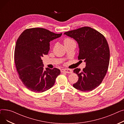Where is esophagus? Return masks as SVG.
<instances>
[{
  "mask_svg": "<svg viewBox=\"0 0 124 124\" xmlns=\"http://www.w3.org/2000/svg\"><path fill=\"white\" fill-rule=\"evenodd\" d=\"M61 72H65L67 73H72V71L71 69H62L61 70Z\"/></svg>",
  "mask_w": 124,
  "mask_h": 124,
  "instance_id": "34e87169",
  "label": "esophagus"
}]
</instances>
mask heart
I'll use <instances>...</instances> for the list:
<instances>
[{
    "instance_id": "1",
    "label": "heart",
    "mask_w": 124,
    "mask_h": 124,
    "mask_svg": "<svg viewBox=\"0 0 124 124\" xmlns=\"http://www.w3.org/2000/svg\"><path fill=\"white\" fill-rule=\"evenodd\" d=\"M71 41H72V40H71V39H70L69 38H66V39H64V44H66V43H68V42H70Z\"/></svg>"
}]
</instances>
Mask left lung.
Here are the masks:
<instances>
[{
	"mask_svg": "<svg viewBox=\"0 0 124 124\" xmlns=\"http://www.w3.org/2000/svg\"><path fill=\"white\" fill-rule=\"evenodd\" d=\"M73 38L79 48L78 60H84L86 66L80 71L76 68L73 72L78 80L73 86L81 92H88L99 86L106 76L109 62V49L104 36L88 27L64 32Z\"/></svg>",
	"mask_w": 124,
	"mask_h": 124,
	"instance_id": "obj_1",
	"label": "left lung"
}]
</instances>
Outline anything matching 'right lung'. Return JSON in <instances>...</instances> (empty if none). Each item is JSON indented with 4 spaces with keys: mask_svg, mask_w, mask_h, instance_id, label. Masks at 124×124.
I'll use <instances>...</instances> for the list:
<instances>
[{
    "mask_svg": "<svg viewBox=\"0 0 124 124\" xmlns=\"http://www.w3.org/2000/svg\"><path fill=\"white\" fill-rule=\"evenodd\" d=\"M43 28L24 30L17 40L15 50L16 70L23 85L35 93H43L54 85L60 70L44 69L42 58L47 55L50 42L61 37Z\"/></svg>",
    "mask_w": 124,
    "mask_h": 124,
    "instance_id": "add662e5",
    "label": "right lung"
}]
</instances>
